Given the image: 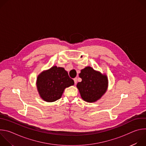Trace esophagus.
Segmentation results:
<instances>
[{
	"label": "esophagus",
	"instance_id": "obj_1",
	"mask_svg": "<svg viewBox=\"0 0 146 146\" xmlns=\"http://www.w3.org/2000/svg\"><path fill=\"white\" fill-rule=\"evenodd\" d=\"M73 80H74V84H76V83H77V78H74L73 79Z\"/></svg>",
	"mask_w": 146,
	"mask_h": 146
}]
</instances>
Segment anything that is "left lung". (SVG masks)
<instances>
[{
	"instance_id": "obj_1",
	"label": "left lung",
	"mask_w": 146,
	"mask_h": 146,
	"mask_svg": "<svg viewBox=\"0 0 146 146\" xmlns=\"http://www.w3.org/2000/svg\"><path fill=\"white\" fill-rule=\"evenodd\" d=\"M79 77L82 81L77 83V88L84 101L95 102L107 91L109 82L106 74L87 66L81 70Z\"/></svg>"
}]
</instances>
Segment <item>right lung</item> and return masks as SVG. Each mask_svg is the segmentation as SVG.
Segmentation results:
<instances>
[{"label":"right lung","mask_w":146,"mask_h":146,"mask_svg":"<svg viewBox=\"0 0 146 146\" xmlns=\"http://www.w3.org/2000/svg\"><path fill=\"white\" fill-rule=\"evenodd\" d=\"M64 68L54 66L40 73L36 80V87L40 98L47 102L60 99L65 89L74 85Z\"/></svg>","instance_id":"obj_1"}]
</instances>
